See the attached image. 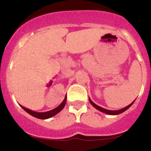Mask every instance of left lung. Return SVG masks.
<instances>
[{
  "label": "left lung",
  "mask_w": 151,
  "mask_h": 151,
  "mask_svg": "<svg viewBox=\"0 0 151 151\" xmlns=\"http://www.w3.org/2000/svg\"><path fill=\"white\" fill-rule=\"evenodd\" d=\"M134 101H135V100H134ZM134 101H133V102L132 103V104H129V106H125V107L122 108V109H121V110H106V109H104V108L101 107V106H98V105L95 104H94V103L93 102V101H92L90 99V98H89V101H90L91 104L92 106H94V108H96L97 110H99V111L103 112V113H106V114H108V115H118V114H120V113H123V112H125V110H127L128 109H129V108L130 107V106L133 104V103L134 102Z\"/></svg>",
  "instance_id": "left-lung-1"
}]
</instances>
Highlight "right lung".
Returning <instances> with one entry per match:
<instances>
[{
    "mask_svg": "<svg viewBox=\"0 0 151 151\" xmlns=\"http://www.w3.org/2000/svg\"><path fill=\"white\" fill-rule=\"evenodd\" d=\"M66 97H65L63 101L60 104L57 106V107L54 108V110H50V111L43 112V113H38V112L33 111V110H29V109L25 107V106H22V105H20V106L22 108V109H23L24 110H25V111L27 112L29 114L32 115V116L35 117V118L40 119H47L50 118V117L54 116H55L56 114H57L58 113H60V112L61 110L63 109L64 106H65V105H66Z\"/></svg>",
    "mask_w": 151,
    "mask_h": 151,
    "instance_id": "1",
    "label": "right lung"
}]
</instances>
